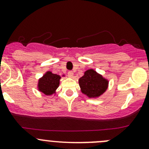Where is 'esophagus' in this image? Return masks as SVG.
I'll return each mask as SVG.
<instances>
[{
    "mask_svg": "<svg viewBox=\"0 0 149 149\" xmlns=\"http://www.w3.org/2000/svg\"><path fill=\"white\" fill-rule=\"evenodd\" d=\"M68 76L69 78H73V71L68 72Z\"/></svg>",
    "mask_w": 149,
    "mask_h": 149,
    "instance_id": "34e87169",
    "label": "esophagus"
}]
</instances>
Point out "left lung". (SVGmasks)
<instances>
[{
    "mask_svg": "<svg viewBox=\"0 0 149 149\" xmlns=\"http://www.w3.org/2000/svg\"><path fill=\"white\" fill-rule=\"evenodd\" d=\"M81 92L89 98H97L105 92L109 81L99 74L94 69L84 72V75L79 80Z\"/></svg>",
    "mask_w": 149,
    "mask_h": 149,
    "instance_id": "1",
    "label": "left lung"
}]
</instances>
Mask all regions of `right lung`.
Listing matches in <instances>:
<instances>
[{"mask_svg":"<svg viewBox=\"0 0 149 149\" xmlns=\"http://www.w3.org/2000/svg\"><path fill=\"white\" fill-rule=\"evenodd\" d=\"M61 79V77L59 75L54 74L50 71L46 72L45 74L39 79L37 85L38 90L45 95L55 94L60 85Z\"/></svg>","mask_w":149,"mask_h":149,"instance_id":"add662e5","label":"right lung"}]
</instances>
